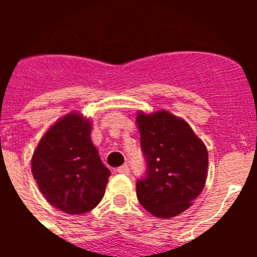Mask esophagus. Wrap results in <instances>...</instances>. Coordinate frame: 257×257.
Returning <instances> with one entry per match:
<instances>
[{
  "label": "esophagus",
  "mask_w": 257,
  "mask_h": 257,
  "mask_svg": "<svg viewBox=\"0 0 257 257\" xmlns=\"http://www.w3.org/2000/svg\"><path fill=\"white\" fill-rule=\"evenodd\" d=\"M115 171L118 172V174H128V172H130V169H128V166L127 165H123V166H121V167H118L117 170H115Z\"/></svg>",
  "instance_id": "esophagus-1"
}]
</instances>
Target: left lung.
<instances>
[{"label":"left lung","mask_w":257,"mask_h":257,"mask_svg":"<svg viewBox=\"0 0 257 257\" xmlns=\"http://www.w3.org/2000/svg\"><path fill=\"white\" fill-rule=\"evenodd\" d=\"M140 147L147 170L136 181L138 199L157 217L176 216L201 194L208 154L189 124L166 110L139 113Z\"/></svg>","instance_id":"left-lung-1"}]
</instances>
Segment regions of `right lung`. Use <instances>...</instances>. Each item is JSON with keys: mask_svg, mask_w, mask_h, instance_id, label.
Returning <instances> with one entry per match:
<instances>
[{"mask_svg": "<svg viewBox=\"0 0 257 257\" xmlns=\"http://www.w3.org/2000/svg\"><path fill=\"white\" fill-rule=\"evenodd\" d=\"M90 134V121L70 113L45 134L32 158V174L41 193L70 215L96 207L110 176Z\"/></svg>", "mask_w": 257, "mask_h": 257, "instance_id": "1", "label": "right lung"}]
</instances>
